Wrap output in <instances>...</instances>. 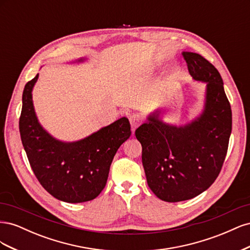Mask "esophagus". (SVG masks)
Returning a JSON list of instances; mask_svg holds the SVG:
<instances>
[{
    "label": "esophagus",
    "mask_w": 250,
    "mask_h": 250,
    "mask_svg": "<svg viewBox=\"0 0 250 250\" xmlns=\"http://www.w3.org/2000/svg\"><path fill=\"white\" fill-rule=\"evenodd\" d=\"M129 121H130V125L132 127V129L134 130L143 121V117L140 115V113H132V115L129 117Z\"/></svg>",
    "instance_id": "34e87169"
}]
</instances>
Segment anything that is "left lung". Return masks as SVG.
<instances>
[{"label": "left lung", "mask_w": 250, "mask_h": 250, "mask_svg": "<svg viewBox=\"0 0 250 250\" xmlns=\"http://www.w3.org/2000/svg\"><path fill=\"white\" fill-rule=\"evenodd\" d=\"M194 80L207 82L204 109L185 126L164 123L160 110L135 130L142 145L147 183L167 202L192 199L214 184L221 171L231 132V109L220 73L197 53L183 52Z\"/></svg>", "instance_id": "left-lung-1"}]
</instances>
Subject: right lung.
Segmentation results:
<instances>
[{
  "label": "right lung",
  "mask_w": 250,
  "mask_h": 250,
  "mask_svg": "<svg viewBox=\"0 0 250 250\" xmlns=\"http://www.w3.org/2000/svg\"><path fill=\"white\" fill-rule=\"evenodd\" d=\"M39 74L26 83L20 117L21 139L30 166L44 190L56 199L70 203L93 200L106 185L113 156L130 137L129 121L121 118L77 142L58 141L36 118L32 88Z\"/></svg>",
  "instance_id": "obj_1"
}]
</instances>
